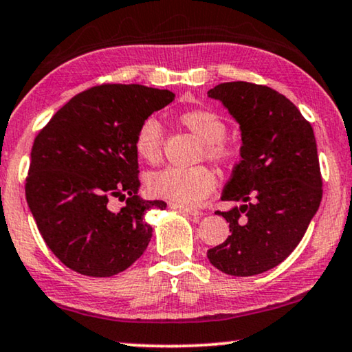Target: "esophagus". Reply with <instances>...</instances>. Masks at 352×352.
<instances>
[{
  "instance_id": "esophagus-1",
  "label": "esophagus",
  "mask_w": 352,
  "mask_h": 352,
  "mask_svg": "<svg viewBox=\"0 0 352 352\" xmlns=\"http://www.w3.org/2000/svg\"><path fill=\"white\" fill-rule=\"evenodd\" d=\"M169 207L172 210H180V212H185L186 214H191V217H201L202 212L201 210H196V208H191V207H185V206H178V204H169Z\"/></svg>"
}]
</instances>
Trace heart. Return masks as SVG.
I'll list each match as a JSON object with an SVG mask.
<instances>
[{
    "mask_svg": "<svg viewBox=\"0 0 352 352\" xmlns=\"http://www.w3.org/2000/svg\"><path fill=\"white\" fill-rule=\"evenodd\" d=\"M180 122L204 142L206 158L226 164L232 160L234 151L224 142L228 128L218 113L207 109H192L180 115ZM134 148L140 160L148 164H158L162 156V128L153 117L145 118L134 138ZM217 186V177L206 166L180 169L167 167L146 178V190L151 196L166 199L178 206L194 207L204 202Z\"/></svg>",
    "mask_w": 352,
    "mask_h": 352,
    "instance_id": "heart-1",
    "label": "heart"
}]
</instances>
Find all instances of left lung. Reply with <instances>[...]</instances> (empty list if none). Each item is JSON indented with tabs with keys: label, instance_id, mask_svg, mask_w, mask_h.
<instances>
[{
	"label": "left lung",
	"instance_id": "8db88e82",
	"mask_svg": "<svg viewBox=\"0 0 352 352\" xmlns=\"http://www.w3.org/2000/svg\"><path fill=\"white\" fill-rule=\"evenodd\" d=\"M207 94L228 109L242 135V160L221 196L240 206L218 212L230 235L207 258L232 276L264 274L296 250L321 204L313 128L289 99L269 87L226 82Z\"/></svg>",
	"mask_w": 352,
	"mask_h": 352
}]
</instances>
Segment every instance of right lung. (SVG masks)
I'll return each instance as SVG.
<instances>
[{"label":"right lung","instance_id":"right-lung-1","mask_svg":"<svg viewBox=\"0 0 352 352\" xmlns=\"http://www.w3.org/2000/svg\"><path fill=\"white\" fill-rule=\"evenodd\" d=\"M175 99L169 90L138 83L93 87L66 102L34 139L26 202L56 258L87 276H113L148 246L151 208L162 201L138 196L139 126ZM112 198L126 200L110 210Z\"/></svg>","mask_w":352,"mask_h":352}]
</instances>
